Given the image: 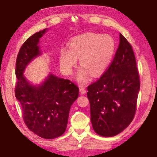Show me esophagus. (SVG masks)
Returning <instances> with one entry per match:
<instances>
[{"mask_svg":"<svg viewBox=\"0 0 157 157\" xmlns=\"http://www.w3.org/2000/svg\"><path fill=\"white\" fill-rule=\"evenodd\" d=\"M86 92L87 91H86V90H85V87H80V93L81 95H84V94L86 93Z\"/></svg>","mask_w":157,"mask_h":157,"instance_id":"obj_1","label":"esophagus"}]
</instances>
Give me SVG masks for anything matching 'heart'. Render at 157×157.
<instances>
[{
    "label": "heart",
    "mask_w": 157,
    "mask_h": 157,
    "mask_svg": "<svg viewBox=\"0 0 157 157\" xmlns=\"http://www.w3.org/2000/svg\"><path fill=\"white\" fill-rule=\"evenodd\" d=\"M116 51V43L109 35L85 33L70 40V47L60 50L59 62L62 70L70 74L80 57V70L77 82L84 83L90 75L96 77L103 75L109 66Z\"/></svg>",
    "instance_id": "obj_1"
}]
</instances>
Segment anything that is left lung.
I'll list each match as a JSON object with an SVG mask.
<instances>
[{
    "label": "left lung",
    "instance_id": "1",
    "mask_svg": "<svg viewBox=\"0 0 157 157\" xmlns=\"http://www.w3.org/2000/svg\"><path fill=\"white\" fill-rule=\"evenodd\" d=\"M140 90L134 53L120 33V43L109 67L87 87L90 119L97 134L112 137L122 132L134 117Z\"/></svg>",
    "mask_w": 157,
    "mask_h": 157
}]
</instances>
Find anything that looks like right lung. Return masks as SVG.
I'll return each instance as SVG.
<instances>
[{
    "label": "right lung",
    "instance_id": "add662e5",
    "mask_svg": "<svg viewBox=\"0 0 157 157\" xmlns=\"http://www.w3.org/2000/svg\"><path fill=\"white\" fill-rule=\"evenodd\" d=\"M47 30L35 33L21 47L16 64L18 80L15 95L29 130L44 139H52L65 131L71 105L78 98L79 88L70 80L52 73L39 85L29 82L24 76L28 64L41 55L39 40Z\"/></svg>",
    "mask_w": 157,
    "mask_h": 157
}]
</instances>
